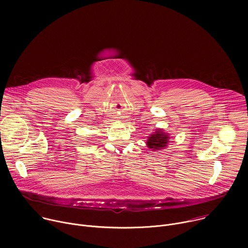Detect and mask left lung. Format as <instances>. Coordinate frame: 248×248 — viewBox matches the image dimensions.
I'll list each match as a JSON object with an SVG mask.
<instances>
[{
  "mask_svg": "<svg viewBox=\"0 0 248 248\" xmlns=\"http://www.w3.org/2000/svg\"><path fill=\"white\" fill-rule=\"evenodd\" d=\"M169 139H170V134L166 133L164 129L158 128L156 129L155 132L151 133L147 137L146 145L149 149H152L153 151L161 150V149L167 148L170 142Z\"/></svg>",
  "mask_w": 248,
  "mask_h": 248,
  "instance_id": "1",
  "label": "left lung"
}]
</instances>
